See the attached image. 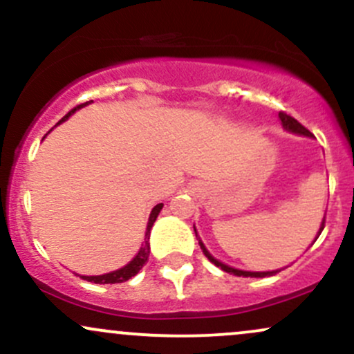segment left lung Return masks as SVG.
Instances as JSON below:
<instances>
[{"label":"left lung","mask_w":354,"mask_h":354,"mask_svg":"<svg viewBox=\"0 0 354 354\" xmlns=\"http://www.w3.org/2000/svg\"><path fill=\"white\" fill-rule=\"evenodd\" d=\"M278 118H279V121H281V126H283V129H284V131H288V133H293V135H299V136H306V138H311V133L308 131V129L304 128V126L299 124L298 121L295 120V118L288 116L286 113H279ZM193 228H194V226H193ZM323 228H324V218H323V221H321L319 231H318V234H316L315 241H316V239H318V236H319V234H321V231H323ZM194 234H196L198 241H200V246H201L203 253H205L206 258H208L209 261L213 263L214 266L221 268L223 271H226V273H230V274H234V276H243V278H266V276H274L276 273H279V271H281V270H273V271H245V270H239V268H233V266L226 265V263L219 261V259L214 258V256L211 254L208 250H206L205 243H203L201 239H200V236H198V231H196V228H194ZM315 241H313V243H315ZM313 243H311V245H313Z\"/></svg>","instance_id":"obj_1"}]
</instances>
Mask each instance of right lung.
Returning a JSON list of instances; mask_svg holds the SVG:
<instances>
[{
  "label": "right lung",
  "instance_id": "add662e5",
  "mask_svg": "<svg viewBox=\"0 0 354 354\" xmlns=\"http://www.w3.org/2000/svg\"><path fill=\"white\" fill-rule=\"evenodd\" d=\"M89 103H93V101H88V103L80 104V106H76L75 109H71V111L68 113V115L64 116L63 120L59 121V123L66 121L68 118L73 115V113H76V111H78V109H81L83 106H86V104H89ZM161 209H163V203H160V205H156L151 209V214H149V218H148V225H146L143 245H141L140 251H138L135 258H133L131 261L128 263V265L123 266V268H120V270H116V271H111V273H104V274H98V276H81V274H78L80 278L86 279V281H89V283H96V284H115V283L128 281L129 278H133V276L140 273L141 268L146 265V261H148V256H149V234H151V228H153L154 221H156L158 214H160Z\"/></svg>",
  "mask_w": 354,
  "mask_h": 354
}]
</instances>
